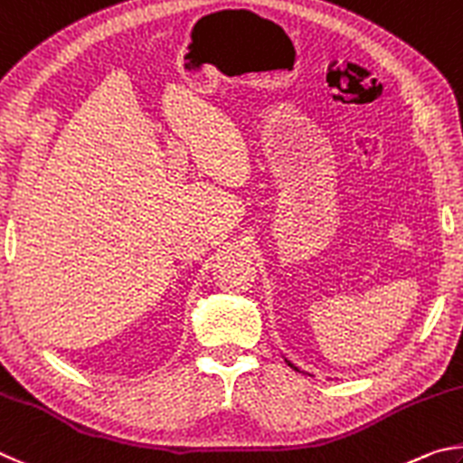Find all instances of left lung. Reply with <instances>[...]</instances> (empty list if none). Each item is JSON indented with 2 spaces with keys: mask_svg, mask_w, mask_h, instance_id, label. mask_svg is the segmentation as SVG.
<instances>
[{
  "mask_svg": "<svg viewBox=\"0 0 463 463\" xmlns=\"http://www.w3.org/2000/svg\"><path fill=\"white\" fill-rule=\"evenodd\" d=\"M287 364H288V366H290V368H295V370H298V368H297V366H293V364H290L288 360H287Z\"/></svg>",
  "mask_w": 463,
  "mask_h": 463,
  "instance_id": "left-lung-1",
  "label": "left lung"
}]
</instances>
